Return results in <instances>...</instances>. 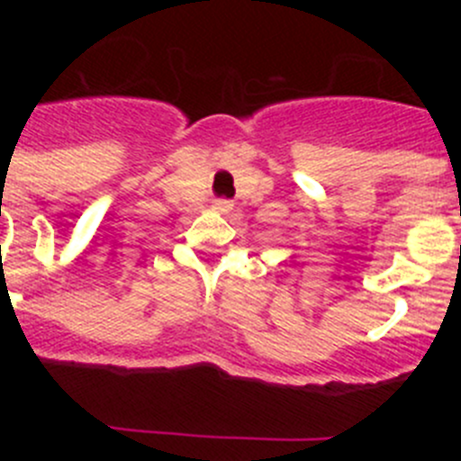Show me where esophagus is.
<instances>
[{
	"mask_svg": "<svg viewBox=\"0 0 461 461\" xmlns=\"http://www.w3.org/2000/svg\"><path fill=\"white\" fill-rule=\"evenodd\" d=\"M214 210L221 212V214H226V212L233 210V203H230V201H217V203H214Z\"/></svg>",
	"mask_w": 461,
	"mask_h": 461,
	"instance_id": "1",
	"label": "esophagus"
}]
</instances>
